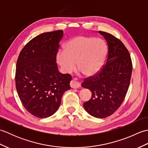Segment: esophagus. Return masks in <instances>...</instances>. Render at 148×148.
<instances>
[{
	"label": "esophagus",
	"mask_w": 148,
	"mask_h": 148,
	"mask_svg": "<svg viewBox=\"0 0 148 148\" xmlns=\"http://www.w3.org/2000/svg\"><path fill=\"white\" fill-rule=\"evenodd\" d=\"M70 86L72 88H78L80 86V84L76 81L72 80L70 83Z\"/></svg>",
	"instance_id": "1"
}]
</instances>
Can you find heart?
Segmentation results:
<instances>
[{
	"label": "heart",
	"mask_w": 148,
	"mask_h": 148,
	"mask_svg": "<svg viewBox=\"0 0 148 148\" xmlns=\"http://www.w3.org/2000/svg\"><path fill=\"white\" fill-rule=\"evenodd\" d=\"M108 54L104 40L93 37L79 36L69 40L65 51L58 53L56 59L62 70L70 73L77 67L84 76H93L101 70Z\"/></svg>",
	"instance_id": "1"
}]
</instances>
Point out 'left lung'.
<instances>
[{
	"label": "left lung",
	"instance_id": "8db88e82",
	"mask_svg": "<svg viewBox=\"0 0 148 148\" xmlns=\"http://www.w3.org/2000/svg\"><path fill=\"white\" fill-rule=\"evenodd\" d=\"M99 32L108 43L106 62L97 74L85 78L81 86L92 93L89 101L83 103L87 112L93 117L104 118L117 111L123 102L130 85L132 62L120 40L111 34Z\"/></svg>",
	"mask_w": 148,
	"mask_h": 148
}]
</instances>
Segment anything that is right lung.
Here are the masks:
<instances>
[{"label": "right lung", "mask_w": 148, "mask_h": 148, "mask_svg": "<svg viewBox=\"0 0 148 148\" xmlns=\"http://www.w3.org/2000/svg\"><path fill=\"white\" fill-rule=\"evenodd\" d=\"M63 36V30L40 34L30 40L18 56L16 88L24 108L37 118L54 114L63 94L71 88V76L61 74L56 63Z\"/></svg>", "instance_id": "obj_1"}]
</instances>
